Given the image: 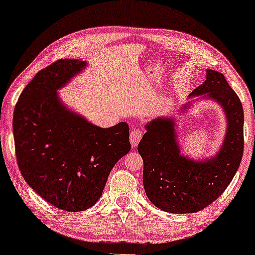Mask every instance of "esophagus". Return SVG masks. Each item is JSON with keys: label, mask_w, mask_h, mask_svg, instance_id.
I'll return each mask as SVG.
<instances>
[{"label": "esophagus", "mask_w": 255, "mask_h": 255, "mask_svg": "<svg viewBox=\"0 0 255 255\" xmlns=\"http://www.w3.org/2000/svg\"><path fill=\"white\" fill-rule=\"evenodd\" d=\"M142 137V131L140 128H134V130L131 131L130 133V141H131V145L132 147H135L139 144V141H140V139Z\"/></svg>", "instance_id": "esophagus-1"}]
</instances>
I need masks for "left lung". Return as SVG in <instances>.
I'll return each instance as SVG.
<instances>
[{"label":"left lung","mask_w":255,"mask_h":255,"mask_svg":"<svg viewBox=\"0 0 255 255\" xmlns=\"http://www.w3.org/2000/svg\"><path fill=\"white\" fill-rule=\"evenodd\" d=\"M200 95L216 101L228 122L224 141L215 156L193 160L181 154L173 117H158L146 124V132L138 144L144 161L145 193L156 208L166 212L203 210L224 193L242 162L244 110L238 95L225 76L212 69H207V80L189 96Z\"/></svg>","instance_id":"1"}]
</instances>
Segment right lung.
I'll use <instances>...</instances> for the list:
<instances>
[{
	"instance_id": "right-lung-1",
	"label": "right lung",
	"mask_w": 255,
	"mask_h": 255,
	"mask_svg": "<svg viewBox=\"0 0 255 255\" xmlns=\"http://www.w3.org/2000/svg\"><path fill=\"white\" fill-rule=\"evenodd\" d=\"M86 66L60 59L38 72L20 94L12 120L24 180L48 203L71 212L99 201L111 169L131 149L128 123L96 127L59 100L57 90Z\"/></svg>"
}]
</instances>
